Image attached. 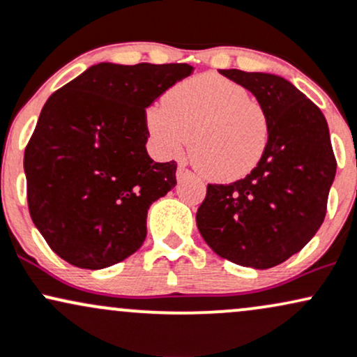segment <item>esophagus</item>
I'll list each match as a JSON object with an SVG mask.
<instances>
[{"mask_svg":"<svg viewBox=\"0 0 357 357\" xmlns=\"http://www.w3.org/2000/svg\"><path fill=\"white\" fill-rule=\"evenodd\" d=\"M175 175H177V180H183V178H188V177H194V174H192V172L188 170V169H185V167H183V165L178 167L177 174H175Z\"/></svg>","mask_w":357,"mask_h":357,"instance_id":"34e87169","label":"esophagus"}]
</instances>
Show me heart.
I'll use <instances>...</instances> for the list:
<instances>
[{
    "instance_id": "obj_1",
    "label": "heart",
    "mask_w": 357,
    "mask_h": 357,
    "mask_svg": "<svg viewBox=\"0 0 357 357\" xmlns=\"http://www.w3.org/2000/svg\"><path fill=\"white\" fill-rule=\"evenodd\" d=\"M146 128L158 152L177 157L190 144L197 169L215 182L245 177L269 144V116L249 90L217 75L175 85L165 102L146 110Z\"/></svg>"
}]
</instances>
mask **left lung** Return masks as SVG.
Instances as JSON below:
<instances>
[{
  "instance_id": "8db88e82",
  "label": "left lung",
  "mask_w": 357,
  "mask_h": 357,
  "mask_svg": "<svg viewBox=\"0 0 357 357\" xmlns=\"http://www.w3.org/2000/svg\"><path fill=\"white\" fill-rule=\"evenodd\" d=\"M245 86L269 116L271 135L257 167L229 185H207L197 227L220 257L271 269L299 252L324 222L336 158L319 108L271 73L220 70Z\"/></svg>"
}]
</instances>
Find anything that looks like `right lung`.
<instances>
[{
    "label": "right lung",
    "mask_w": 357,
    "mask_h": 357,
    "mask_svg": "<svg viewBox=\"0 0 357 357\" xmlns=\"http://www.w3.org/2000/svg\"><path fill=\"white\" fill-rule=\"evenodd\" d=\"M192 71L98 63L46 100L23 165L29 215L63 261L105 269L144 244L150 205L177 183V163L146 153L145 108Z\"/></svg>",
    "instance_id": "add662e5"
}]
</instances>
